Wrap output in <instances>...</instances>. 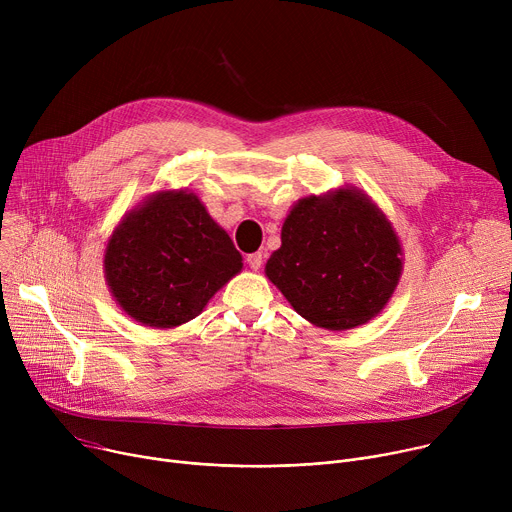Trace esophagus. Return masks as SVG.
Returning a JSON list of instances; mask_svg holds the SVG:
<instances>
[{
    "label": "esophagus",
    "instance_id": "1",
    "mask_svg": "<svg viewBox=\"0 0 512 512\" xmlns=\"http://www.w3.org/2000/svg\"><path fill=\"white\" fill-rule=\"evenodd\" d=\"M247 263H249V267H251L253 271L261 269V265H263V253H251V255H247Z\"/></svg>",
    "mask_w": 512,
    "mask_h": 512
}]
</instances>
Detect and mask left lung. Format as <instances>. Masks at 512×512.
I'll use <instances>...</instances> for the list:
<instances>
[{
  "mask_svg": "<svg viewBox=\"0 0 512 512\" xmlns=\"http://www.w3.org/2000/svg\"><path fill=\"white\" fill-rule=\"evenodd\" d=\"M265 275L314 327L347 331L388 304L402 275V249L374 202L357 188H339L294 204Z\"/></svg>",
  "mask_w": 512,
  "mask_h": 512,
  "instance_id": "obj_1",
  "label": "left lung"
}]
</instances>
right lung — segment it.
I'll return each instance as SVG.
<instances>
[{
    "instance_id": "1",
    "label": "right lung",
    "mask_w": 512,
    "mask_h": 512,
    "mask_svg": "<svg viewBox=\"0 0 512 512\" xmlns=\"http://www.w3.org/2000/svg\"><path fill=\"white\" fill-rule=\"evenodd\" d=\"M243 257L194 192H157L114 228L104 255L120 308L153 329L196 318Z\"/></svg>"
}]
</instances>
